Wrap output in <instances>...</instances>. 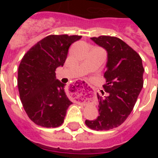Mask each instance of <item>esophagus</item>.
Returning a JSON list of instances; mask_svg holds the SVG:
<instances>
[{
    "instance_id": "1",
    "label": "esophagus",
    "mask_w": 158,
    "mask_h": 158,
    "mask_svg": "<svg viewBox=\"0 0 158 158\" xmlns=\"http://www.w3.org/2000/svg\"><path fill=\"white\" fill-rule=\"evenodd\" d=\"M71 86L73 87V89H73L75 93H77V94H79V93L81 94V93H85V92H88L92 89V88L87 83L82 81H76L71 85Z\"/></svg>"
}]
</instances>
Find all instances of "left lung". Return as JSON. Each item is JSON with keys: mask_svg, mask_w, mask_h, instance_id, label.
<instances>
[{"mask_svg": "<svg viewBox=\"0 0 158 158\" xmlns=\"http://www.w3.org/2000/svg\"><path fill=\"white\" fill-rule=\"evenodd\" d=\"M91 40L107 51L103 88L107 96L97 93L99 115L85 124L95 131H107L120 126L133 110L143 87L144 69L138 53L120 39L102 35Z\"/></svg>", "mask_w": 158, "mask_h": 158, "instance_id": "1", "label": "left lung"}]
</instances>
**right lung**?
I'll list each match as a JSON object with an SVG mask.
<instances>
[{"instance_id": "add662e5", "label": "right lung", "mask_w": 158, "mask_h": 158, "mask_svg": "<svg viewBox=\"0 0 158 158\" xmlns=\"http://www.w3.org/2000/svg\"><path fill=\"white\" fill-rule=\"evenodd\" d=\"M78 35H49L25 54L18 69L17 85L25 111L31 120L43 127H57L64 122L73 103L65 84L56 79L55 69L63 66L72 43Z\"/></svg>"}]
</instances>
